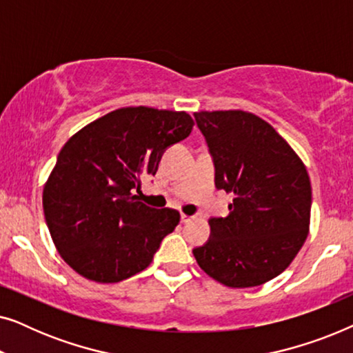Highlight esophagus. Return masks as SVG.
<instances>
[{"label":"esophagus","mask_w":353,"mask_h":353,"mask_svg":"<svg viewBox=\"0 0 353 353\" xmlns=\"http://www.w3.org/2000/svg\"><path fill=\"white\" fill-rule=\"evenodd\" d=\"M194 219V216L191 215H186V214H181V223H190V221Z\"/></svg>","instance_id":"1"}]
</instances>
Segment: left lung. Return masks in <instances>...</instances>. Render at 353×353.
<instances>
[{
	"label": "left lung",
	"instance_id": "left-lung-1",
	"mask_svg": "<svg viewBox=\"0 0 353 353\" xmlns=\"http://www.w3.org/2000/svg\"><path fill=\"white\" fill-rule=\"evenodd\" d=\"M215 167L233 194L228 216H212L210 238L192 249L199 267L228 288H252L289 267L305 243L312 186L307 168L272 125L244 110L196 112Z\"/></svg>",
	"mask_w": 353,
	"mask_h": 353
}]
</instances>
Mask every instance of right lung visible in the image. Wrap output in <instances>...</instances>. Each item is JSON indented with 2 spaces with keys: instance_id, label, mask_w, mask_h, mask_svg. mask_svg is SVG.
<instances>
[{
  "instance_id": "right-lung-1",
  "label": "right lung",
  "mask_w": 353,
  "mask_h": 353,
  "mask_svg": "<svg viewBox=\"0 0 353 353\" xmlns=\"http://www.w3.org/2000/svg\"><path fill=\"white\" fill-rule=\"evenodd\" d=\"M186 112L123 108L105 114L61 149L43 190V210L61 257L86 279L119 283L152 262L180 221L173 209L138 201L167 148L190 137Z\"/></svg>"
}]
</instances>
